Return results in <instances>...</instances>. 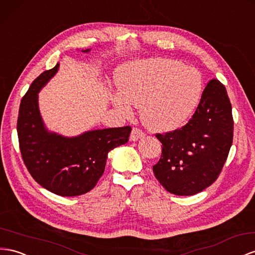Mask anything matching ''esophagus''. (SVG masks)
Masks as SVG:
<instances>
[{
  "mask_svg": "<svg viewBox=\"0 0 255 255\" xmlns=\"http://www.w3.org/2000/svg\"><path fill=\"white\" fill-rule=\"evenodd\" d=\"M143 136H144V133L142 132L141 129L137 128H134L132 129V133H130L129 139L132 140V141H136V140H138V139L142 138Z\"/></svg>",
  "mask_w": 255,
  "mask_h": 255,
  "instance_id": "obj_1",
  "label": "esophagus"
}]
</instances>
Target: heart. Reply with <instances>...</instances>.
Returning a JSON list of instances; mask_svg holds the SVG:
<instances>
[{"instance_id":"obj_1","label":"heart","mask_w":255,"mask_h":255,"mask_svg":"<svg viewBox=\"0 0 255 255\" xmlns=\"http://www.w3.org/2000/svg\"><path fill=\"white\" fill-rule=\"evenodd\" d=\"M119 91H111L113 104L130 115L132 104L149 129L170 132L182 127L202 100L204 80L195 67L155 58L132 61L116 73Z\"/></svg>"}]
</instances>
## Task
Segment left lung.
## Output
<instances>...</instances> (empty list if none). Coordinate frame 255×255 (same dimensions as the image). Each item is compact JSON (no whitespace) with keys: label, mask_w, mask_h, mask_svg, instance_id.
<instances>
[{"label":"left lung","mask_w":255,"mask_h":255,"mask_svg":"<svg viewBox=\"0 0 255 255\" xmlns=\"http://www.w3.org/2000/svg\"><path fill=\"white\" fill-rule=\"evenodd\" d=\"M233 129L228 92L218 79H211L187 125L156 134L162 142V155L153 166L155 178L175 195H194L208 188L228 159Z\"/></svg>","instance_id":"obj_1"}]
</instances>
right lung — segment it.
Masks as SVG:
<instances>
[{
  "mask_svg": "<svg viewBox=\"0 0 255 255\" xmlns=\"http://www.w3.org/2000/svg\"><path fill=\"white\" fill-rule=\"evenodd\" d=\"M59 66L58 63L40 74L20 103L19 147L27 170L37 183L60 196H78L95 187L104 173L108 152L127 143L132 128L92 129L74 137L50 132L39 113L38 92Z\"/></svg>",
  "mask_w": 255,
  "mask_h": 255,
  "instance_id": "obj_1",
  "label": "right lung"
}]
</instances>
